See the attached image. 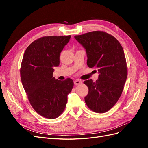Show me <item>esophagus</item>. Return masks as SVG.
I'll use <instances>...</instances> for the list:
<instances>
[{
	"label": "esophagus",
	"mask_w": 148,
	"mask_h": 148,
	"mask_svg": "<svg viewBox=\"0 0 148 148\" xmlns=\"http://www.w3.org/2000/svg\"><path fill=\"white\" fill-rule=\"evenodd\" d=\"M82 83V82L81 81V80H79V79H76L74 81V84L75 85H78V84H80Z\"/></svg>",
	"instance_id": "obj_1"
}]
</instances>
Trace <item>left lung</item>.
<instances>
[{
  "label": "left lung",
  "mask_w": 148,
  "mask_h": 148,
  "mask_svg": "<svg viewBox=\"0 0 148 148\" xmlns=\"http://www.w3.org/2000/svg\"><path fill=\"white\" fill-rule=\"evenodd\" d=\"M86 49L87 65L97 69L99 77L84 82L89 91L84 101L89 109L104 113L112 107L122 95L127 78V62L118 40L104 31H95L75 36Z\"/></svg>",
  "instance_id": "obj_1"
}]
</instances>
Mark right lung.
I'll return each mask as SVG.
<instances>
[{
    "label": "right lung",
    "instance_id": "obj_1",
    "mask_svg": "<svg viewBox=\"0 0 148 148\" xmlns=\"http://www.w3.org/2000/svg\"><path fill=\"white\" fill-rule=\"evenodd\" d=\"M70 38H40L26 48L22 60L21 80L28 100L37 113L49 119L63 112L73 87L70 78L60 81L53 77V67L59 65L60 52Z\"/></svg>",
    "mask_w": 148,
    "mask_h": 148
}]
</instances>
